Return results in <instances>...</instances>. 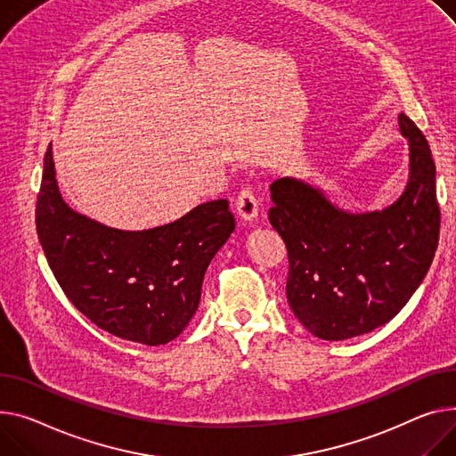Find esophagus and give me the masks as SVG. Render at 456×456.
Instances as JSON below:
<instances>
[{"label":"esophagus","mask_w":456,"mask_h":456,"mask_svg":"<svg viewBox=\"0 0 456 456\" xmlns=\"http://www.w3.org/2000/svg\"><path fill=\"white\" fill-rule=\"evenodd\" d=\"M236 210L244 222H255L258 216V200L253 187H244L236 196Z\"/></svg>","instance_id":"34e87169"}]
</instances>
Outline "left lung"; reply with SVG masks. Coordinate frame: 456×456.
I'll return each mask as SVG.
<instances>
[{
    "mask_svg": "<svg viewBox=\"0 0 456 456\" xmlns=\"http://www.w3.org/2000/svg\"><path fill=\"white\" fill-rule=\"evenodd\" d=\"M411 146L402 198L350 215L293 177L271 185L269 224L288 249L289 308L315 338L343 341L383 324L407 305L428 275L440 236L436 168L426 135L400 113Z\"/></svg>",
    "mask_w": 456,
    "mask_h": 456,
    "instance_id": "obj_1",
    "label": "left lung"
}]
</instances>
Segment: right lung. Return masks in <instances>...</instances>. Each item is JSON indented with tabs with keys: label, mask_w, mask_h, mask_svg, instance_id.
Here are the masks:
<instances>
[{
	"label": "right lung",
	"mask_w": 456,
	"mask_h": 456,
	"mask_svg": "<svg viewBox=\"0 0 456 456\" xmlns=\"http://www.w3.org/2000/svg\"><path fill=\"white\" fill-rule=\"evenodd\" d=\"M37 231L56 282L84 317L120 339L158 346L175 339L196 314L205 271L234 218L229 201L216 200L163 227H106L60 196L49 144Z\"/></svg>",
	"instance_id": "1"
}]
</instances>
